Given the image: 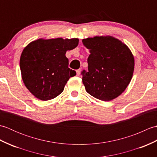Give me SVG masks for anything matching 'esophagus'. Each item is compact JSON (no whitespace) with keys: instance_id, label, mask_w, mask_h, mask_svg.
Masks as SVG:
<instances>
[{"instance_id":"34e87169","label":"esophagus","mask_w":157,"mask_h":157,"mask_svg":"<svg viewBox=\"0 0 157 157\" xmlns=\"http://www.w3.org/2000/svg\"><path fill=\"white\" fill-rule=\"evenodd\" d=\"M80 72H81V69H79L76 71V73H77V75L79 76V74H80Z\"/></svg>"}]
</instances>
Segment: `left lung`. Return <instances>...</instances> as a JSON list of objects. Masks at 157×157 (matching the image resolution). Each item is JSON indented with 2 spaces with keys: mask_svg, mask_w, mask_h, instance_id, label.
<instances>
[{
  "mask_svg": "<svg viewBox=\"0 0 157 157\" xmlns=\"http://www.w3.org/2000/svg\"><path fill=\"white\" fill-rule=\"evenodd\" d=\"M89 50L88 71L82 72L86 90L94 98L109 101L128 87L134 70V58L124 43L112 36L82 40Z\"/></svg>",
  "mask_w": 157,
  "mask_h": 157,
  "instance_id": "left-lung-1",
  "label": "left lung"
}]
</instances>
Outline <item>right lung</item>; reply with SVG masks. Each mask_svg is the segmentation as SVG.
<instances>
[{"label": "right lung", "mask_w": 157, "mask_h": 157, "mask_svg": "<svg viewBox=\"0 0 157 157\" xmlns=\"http://www.w3.org/2000/svg\"><path fill=\"white\" fill-rule=\"evenodd\" d=\"M79 39H38L25 47L20 57L23 82L35 97L48 101L59 96L76 72L69 68L67 51L75 48Z\"/></svg>", "instance_id": "obj_1"}]
</instances>
